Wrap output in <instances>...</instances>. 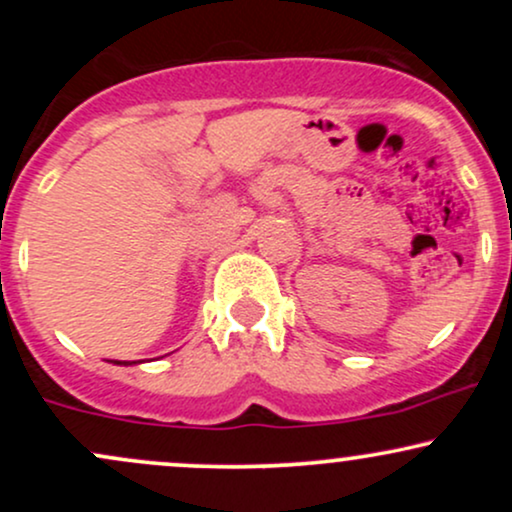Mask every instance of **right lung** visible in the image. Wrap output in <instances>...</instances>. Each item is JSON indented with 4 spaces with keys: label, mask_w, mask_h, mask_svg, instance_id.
Here are the masks:
<instances>
[{
    "label": "right lung",
    "mask_w": 512,
    "mask_h": 512,
    "mask_svg": "<svg viewBox=\"0 0 512 512\" xmlns=\"http://www.w3.org/2000/svg\"><path fill=\"white\" fill-rule=\"evenodd\" d=\"M115 366H132V363H142V361H113Z\"/></svg>",
    "instance_id": "add662e5"
}]
</instances>
